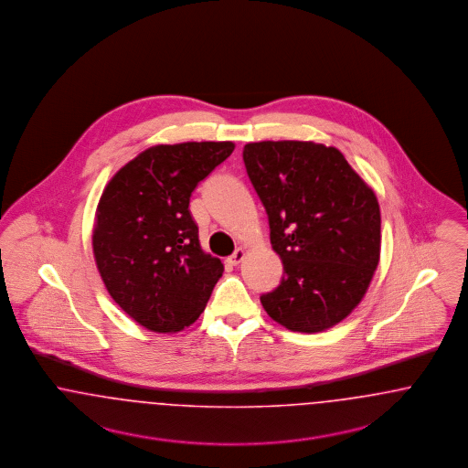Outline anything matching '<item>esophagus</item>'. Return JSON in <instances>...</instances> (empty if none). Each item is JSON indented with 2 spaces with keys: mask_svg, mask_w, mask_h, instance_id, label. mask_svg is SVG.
Masks as SVG:
<instances>
[{
  "mask_svg": "<svg viewBox=\"0 0 468 468\" xmlns=\"http://www.w3.org/2000/svg\"><path fill=\"white\" fill-rule=\"evenodd\" d=\"M244 259V250L243 248H238L229 259H227V262L230 265H238Z\"/></svg>",
  "mask_w": 468,
  "mask_h": 468,
  "instance_id": "34e87169",
  "label": "esophagus"
}]
</instances>
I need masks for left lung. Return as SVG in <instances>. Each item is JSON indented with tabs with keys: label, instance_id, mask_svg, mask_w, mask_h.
<instances>
[{
	"label": "left lung",
	"instance_id": "8db88e82",
	"mask_svg": "<svg viewBox=\"0 0 468 468\" xmlns=\"http://www.w3.org/2000/svg\"><path fill=\"white\" fill-rule=\"evenodd\" d=\"M243 161L283 262L267 314L293 332H322L360 304L381 253L374 190L345 155L313 142L248 143Z\"/></svg>",
	"mask_w": 468,
	"mask_h": 468
}]
</instances>
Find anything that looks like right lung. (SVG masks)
<instances>
[{
  "label": "right lung",
  "instance_id": "obj_1",
  "mask_svg": "<svg viewBox=\"0 0 468 468\" xmlns=\"http://www.w3.org/2000/svg\"><path fill=\"white\" fill-rule=\"evenodd\" d=\"M232 150V142L157 144L102 190L92 232L98 271L112 299L152 332L192 325L224 272L204 253L188 203Z\"/></svg>",
  "mask_w": 468,
  "mask_h": 468
}]
</instances>
